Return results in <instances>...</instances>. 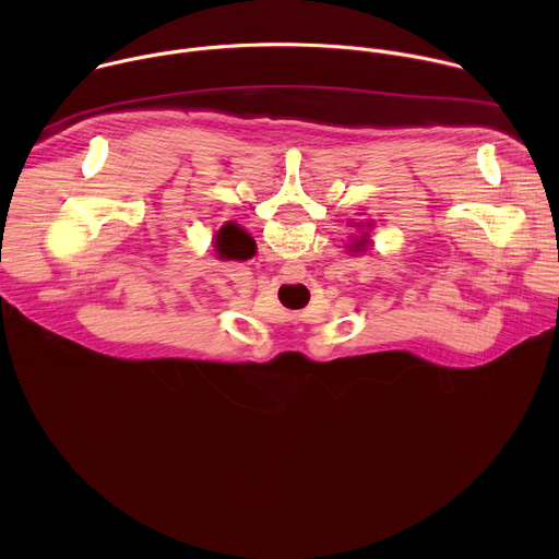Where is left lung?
<instances>
[{
  "label": "left lung",
  "instance_id": "obj_1",
  "mask_svg": "<svg viewBox=\"0 0 559 559\" xmlns=\"http://www.w3.org/2000/svg\"><path fill=\"white\" fill-rule=\"evenodd\" d=\"M367 243H369V234L365 231V234H362V238H360V241L356 243V248H358V250H365V246H367Z\"/></svg>",
  "mask_w": 559,
  "mask_h": 559
}]
</instances>
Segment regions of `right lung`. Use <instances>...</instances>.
<instances>
[{
    "label": "right lung",
    "instance_id": "add662e5",
    "mask_svg": "<svg viewBox=\"0 0 559 559\" xmlns=\"http://www.w3.org/2000/svg\"><path fill=\"white\" fill-rule=\"evenodd\" d=\"M216 248H218V254L223 259H241L243 252H246V236L243 231L234 227V225H225L218 229L216 234Z\"/></svg>",
    "mask_w": 559,
    "mask_h": 559
}]
</instances>
